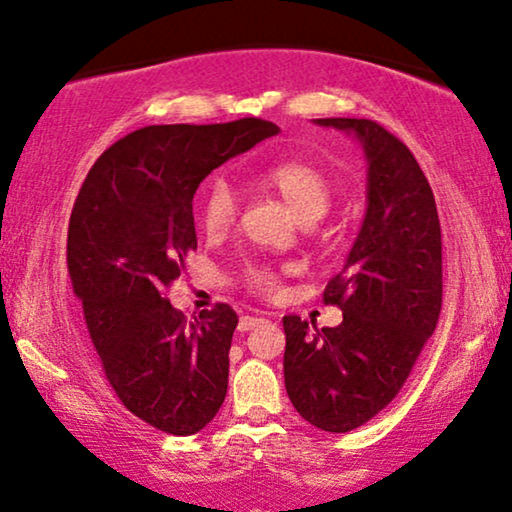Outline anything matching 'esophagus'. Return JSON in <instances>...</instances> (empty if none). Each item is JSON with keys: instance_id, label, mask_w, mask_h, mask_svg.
Masks as SVG:
<instances>
[{"instance_id": "34e87169", "label": "esophagus", "mask_w": 512, "mask_h": 512, "mask_svg": "<svg viewBox=\"0 0 512 512\" xmlns=\"http://www.w3.org/2000/svg\"><path fill=\"white\" fill-rule=\"evenodd\" d=\"M258 324H263L261 317H249V314H244V317H240V324H237V328H240L242 333L251 331V328H256Z\"/></svg>"}]
</instances>
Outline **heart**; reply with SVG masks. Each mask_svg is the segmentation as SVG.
Here are the masks:
<instances>
[{
	"mask_svg": "<svg viewBox=\"0 0 512 512\" xmlns=\"http://www.w3.org/2000/svg\"><path fill=\"white\" fill-rule=\"evenodd\" d=\"M258 184L277 193L291 212L303 223H314L326 216L333 200V184L321 167L305 160H282L258 172ZM237 214V198L226 181H212L200 207L202 228L209 235H219L230 228ZM244 282L258 293H275L279 289V272L272 265H249Z\"/></svg>",
	"mask_w": 512,
	"mask_h": 512,
	"instance_id": "b5f03b06",
	"label": "heart"
}]
</instances>
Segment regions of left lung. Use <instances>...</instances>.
Wrapping results in <instances>:
<instances>
[{
	"instance_id": "left-lung-1",
	"label": "left lung",
	"mask_w": 512,
	"mask_h": 512,
	"mask_svg": "<svg viewBox=\"0 0 512 512\" xmlns=\"http://www.w3.org/2000/svg\"><path fill=\"white\" fill-rule=\"evenodd\" d=\"M359 139L368 163V207L324 303L342 324L284 317V384L312 426L347 433L394 401L443 305V242L436 200L401 139L368 118H317Z\"/></svg>"
}]
</instances>
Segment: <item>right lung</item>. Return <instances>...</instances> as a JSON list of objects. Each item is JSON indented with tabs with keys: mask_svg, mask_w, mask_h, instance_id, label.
I'll list each match as a JSON object with an SVG mask.
<instances>
[{
	"mask_svg": "<svg viewBox=\"0 0 512 512\" xmlns=\"http://www.w3.org/2000/svg\"><path fill=\"white\" fill-rule=\"evenodd\" d=\"M279 128L261 118L149 125L111 144L83 181L67 265L104 375L132 415L172 436L212 422L228 391L230 305L186 321L165 289L198 249L193 195L226 160Z\"/></svg>",
	"mask_w": 512,
	"mask_h": 512,
	"instance_id": "obj_1",
	"label": "right lung"
}]
</instances>
